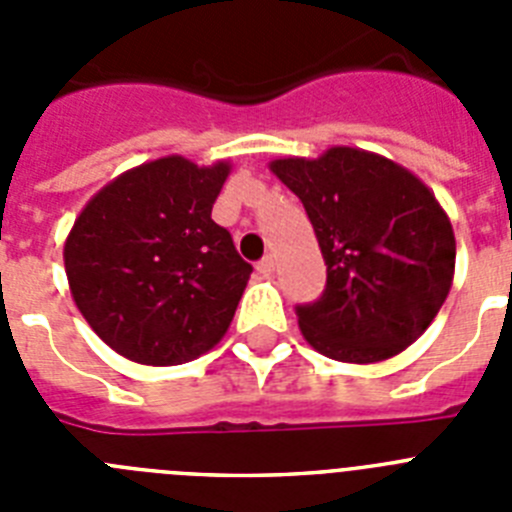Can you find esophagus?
I'll return each instance as SVG.
<instances>
[{
	"instance_id": "34e87169",
	"label": "esophagus",
	"mask_w": 512,
	"mask_h": 512,
	"mask_svg": "<svg viewBox=\"0 0 512 512\" xmlns=\"http://www.w3.org/2000/svg\"><path fill=\"white\" fill-rule=\"evenodd\" d=\"M256 269H259L261 274H271V271H274V256H271V253H266L264 259L259 261V266H256Z\"/></svg>"
}]
</instances>
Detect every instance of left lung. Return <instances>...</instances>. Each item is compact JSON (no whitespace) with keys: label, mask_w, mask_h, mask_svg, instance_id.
<instances>
[{"label":"left lung","mask_w":512,"mask_h":512,"mask_svg":"<svg viewBox=\"0 0 512 512\" xmlns=\"http://www.w3.org/2000/svg\"><path fill=\"white\" fill-rule=\"evenodd\" d=\"M328 266L323 295L297 305L302 336L336 361L400 354L441 310L454 279L449 217L418 176L359 148L279 158Z\"/></svg>","instance_id":"obj_1"}]
</instances>
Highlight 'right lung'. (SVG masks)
<instances>
[{"label": "right lung", "mask_w": 512, "mask_h": 512, "mask_svg": "<svg viewBox=\"0 0 512 512\" xmlns=\"http://www.w3.org/2000/svg\"><path fill=\"white\" fill-rule=\"evenodd\" d=\"M228 171L158 158L117 176L76 217L63 248L71 295L125 359L184 364L225 336L253 271L212 220Z\"/></svg>", "instance_id": "right-lung-1"}]
</instances>
